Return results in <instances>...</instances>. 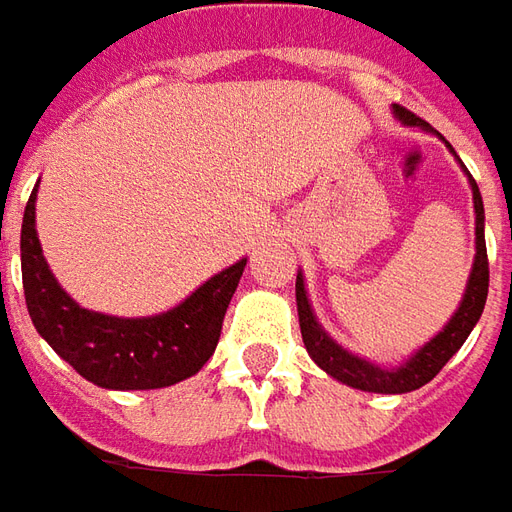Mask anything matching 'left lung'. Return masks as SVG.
I'll return each instance as SVG.
<instances>
[{"label":"left lung","instance_id":"left-lung-1","mask_svg":"<svg viewBox=\"0 0 512 512\" xmlns=\"http://www.w3.org/2000/svg\"><path fill=\"white\" fill-rule=\"evenodd\" d=\"M394 115L403 120L406 126H420L434 132L431 126H425L423 120L414 112H408L403 106L394 104ZM454 152V149H451ZM468 174V171H465ZM468 183L473 191V211H476V256H473V270L468 276V287L465 296L459 301V307L451 315V321L437 332L423 349H417L406 363H400L397 369H383L377 363L358 358L352 352H346L344 346H338L329 338L324 327L315 321V312L310 307V298L304 290V276H296V301H298V324H301V338L310 352V358L335 380H341L352 389L360 392H377V394H406L425 386L428 380L440 375V369L459 352V346L465 344V338L471 335L476 321L482 318L485 301H488V248H485V205H482V194L479 185L468 174Z\"/></svg>","mask_w":512,"mask_h":512}]
</instances>
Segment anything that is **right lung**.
Wrapping results in <instances>:
<instances>
[{
	"instance_id": "right-lung-1",
	"label": "right lung",
	"mask_w": 512,
	"mask_h": 512,
	"mask_svg": "<svg viewBox=\"0 0 512 512\" xmlns=\"http://www.w3.org/2000/svg\"><path fill=\"white\" fill-rule=\"evenodd\" d=\"M33 188L22 219V284L33 327L89 383L115 392L163 389L197 375L214 355L222 318L248 259L197 287L177 307L149 318H118L78 307L50 273L36 233Z\"/></svg>"
}]
</instances>
